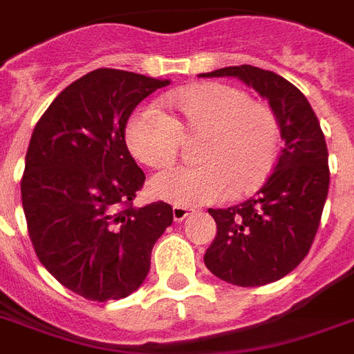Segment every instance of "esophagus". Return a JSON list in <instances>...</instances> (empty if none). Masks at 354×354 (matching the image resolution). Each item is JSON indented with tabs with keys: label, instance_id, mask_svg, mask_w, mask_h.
<instances>
[{
	"label": "esophagus",
	"instance_id": "obj_1",
	"mask_svg": "<svg viewBox=\"0 0 354 354\" xmlns=\"http://www.w3.org/2000/svg\"><path fill=\"white\" fill-rule=\"evenodd\" d=\"M194 209H191V207H182V205H174L172 207V218L176 222H182L183 218H187L189 215H193Z\"/></svg>",
	"mask_w": 354,
	"mask_h": 354
}]
</instances>
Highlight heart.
<instances>
[{
  "instance_id": "b5f03b06",
  "label": "heart",
  "mask_w": 354,
  "mask_h": 354,
  "mask_svg": "<svg viewBox=\"0 0 354 354\" xmlns=\"http://www.w3.org/2000/svg\"><path fill=\"white\" fill-rule=\"evenodd\" d=\"M167 115L138 108L127 122V145L141 163L165 167L176 158L180 133H202L194 167H172L150 180L156 198L182 207L246 194L270 176L279 149V124L272 108L246 91L204 82L161 99Z\"/></svg>"
}]
</instances>
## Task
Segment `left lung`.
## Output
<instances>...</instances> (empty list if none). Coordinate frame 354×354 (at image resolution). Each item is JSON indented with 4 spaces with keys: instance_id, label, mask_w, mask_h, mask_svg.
<instances>
[{
    "instance_id": "8db88e82",
    "label": "left lung",
    "mask_w": 354,
    "mask_h": 354,
    "mask_svg": "<svg viewBox=\"0 0 354 354\" xmlns=\"http://www.w3.org/2000/svg\"><path fill=\"white\" fill-rule=\"evenodd\" d=\"M200 77H235L268 101L285 149L272 176L252 198L209 209L216 236L204 255L218 279L261 286L301 263L318 232L329 193V152L307 97L281 75L255 66H230Z\"/></svg>"
}]
</instances>
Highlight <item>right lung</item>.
Instances as JSON below:
<instances>
[{
	"label": "right lung",
	"instance_id": "right-lung-1",
	"mask_svg": "<svg viewBox=\"0 0 354 354\" xmlns=\"http://www.w3.org/2000/svg\"><path fill=\"white\" fill-rule=\"evenodd\" d=\"M171 80L95 69L60 91L36 122L21 204L30 242L49 274L75 294L108 301L143 285L172 207L130 205L145 172L124 128L139 102Z\"/></svg>",
	"mask_w": 354,
	"mask_h": 354
}]
</instances>
